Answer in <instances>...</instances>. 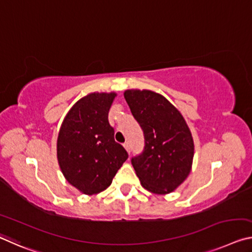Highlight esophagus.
<instances>
[{
  "label": "esophagus",
  "mask_w": 252,
  "mask_h": 252,
  "mask_svg": "<svg viewBox=\"0 0 252 252\" xmlns=\"http://www.w3.org/2000/svg\"><path fill=\"white\" fill-rule=\"evenodd\" d=\"M123 147H125V149L127 151V153H129L130 154V146H129V143H127V142H126L125 143V145H123Z\"/></svg>",
  "instance_id": "obj_1"
}]
</instances>
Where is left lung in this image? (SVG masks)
Listing matches in <instances>:
<instances>
[{"instance_id":"obj_1","label":"left lung","mask_w":252,"mask_h":252,"mask_svg":"<svg viewBox=\"0 0 252 252\" xmlns=\"http://www.w3.org/2000/svg\"><path fill=\"white\" fill-rule=\"evenodd\" d=\"M125 98L145 135V149L132 158L141 185L154 194L174 191L189 176L194 140L185 119L163 95L150 90H126Z\"/></svg>"}]
</instances>
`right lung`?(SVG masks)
Segmentation results:
<instances>
[{
    "label": "right lung",
    "mask_w": 252,
    "mask_h": 252,
    "mask_svg": "<svg viewBox=\"0 0 252 252\" xmlns=\"http://www.w3.org/2000/svg\"><path fill=\"white\" fill-rule=\"evenodd\" d=\"M115 97L114 92L87 94L70 107L59 129V167L66 181L85 195L106 189L127 159L107 120Z\"/></svg>",
    "instance_id": "1"
}]
</instances>
